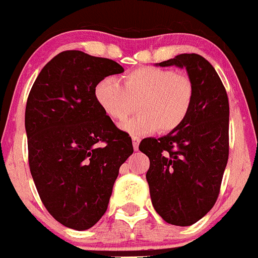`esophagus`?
Returning a JSON list of instances; mask_svg holds the SVG:
<instances>
[{"label": "esophagus", "mask_w": 258, "mask_h": 258, "mask_svg": "<svg viewBox=\"0 0 258 258\" xmlns=\"http://www.w3.org/2000/svg\"><path fill=\"white\" fill-rule=\"evenodd\" d=\"M132 141H133V147L134 150H138V146H140L141 140L138 137H132Z\"/></svg>", "instance_id": "1"}]
</instances>
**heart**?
Segmentation results:
<instances>
[{
	"instance_id": "1",
	"label": "heart",
	"mask_w": 258,
	"mask_h": 258,
	"mask_svg": "<svg viewBox=\"0 0 258 258\" xmlns=\"http://www.w3.org/2000/svg\"><path fill=\"white\" fill-rule=\"evenodd\" d=\"M98 106L113 121H124L133 112L136 117L122 122L121 129L132 136L157 131L172 133L183 125L194 102L192 80L186 74L168 68L145 66L121 77L102 79L94 88Z\"/></svg>"
}]
</instances>
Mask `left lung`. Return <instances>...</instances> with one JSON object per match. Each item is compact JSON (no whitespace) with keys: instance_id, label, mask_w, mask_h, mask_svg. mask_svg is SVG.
Here are the masks:
<instances>
[{"instance_id":"left-lung-1","label":"left lung","mask_w":258,"mask_h":258,"mask_svg":"<svg viewBox=\"0 0 258 258\" xmlns=\"http://www.w3.org/2000/svg\"><path fill=\"white\" fill-rule=\"evenodd\" d=\"M186 68L194 84L190 115L161 138H145L152 206L165 222L190 226L213 208L229 159V98L213 66L199 54L159 63Z\"/></svg>"}]
</instances>
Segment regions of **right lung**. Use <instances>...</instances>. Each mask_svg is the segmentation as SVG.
<instances>
[{
    "mask_svg": "<svg viewBox=\"0 0 258 258\" xmlns=\"http://www.w3.org/2000/svg\"><path fill=\"white\" fill-rule=\"evenodd\" d=\"M124 72L79 50L42 68L26 106L28 163L45 208L66 227L88 230L106 213L118 169L133 154L129 134L98 106L94 88Z\"/></svg>",
    "mask_w": 258,
    "mask_h": 258,
    "instance_id": "right-lung-1",
    "label": "right lung"
}]
</instances>
